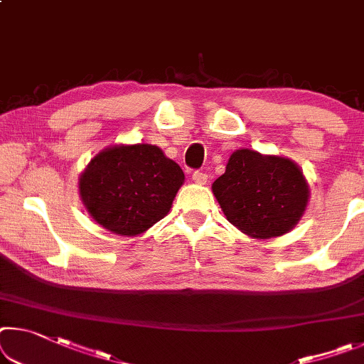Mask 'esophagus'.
Instances as JSON below:
<instances>
[{
  "mask_svg": "<svg viewBox=\"0 0 364 364\" xmlns=\"http://www.w3.org/2000/svg\"><path fill=\"white\" fill-rule=\"evenodd\" d=\"M193 180H194V183H198V184H205L207 183V173L194 171L193 173Z\"/></svg>",
  "mask_w": 364,
  "mask_h": 364,
  "instance_id": "34e87169",
  "label": "esophagus"
}]
</instances>
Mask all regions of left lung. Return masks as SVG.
I'll return each instance as SVG.
<instances>
[{"label":"left lung","mask_w":364,"mask_h":364,"mask_svg":"<svg viewBox=\"0 0 364 364\" xmlns=\"http://www.w3.org/2000/svg\"><path fill=\"white\" fill-rule=\"evenodd\" d=\"M212 193L227 220L259 240L290 232L309 199L306 178L295 161L250 149L230 155L225 173L212 184Z\"/></svg>","instance_id":"8db88e82"}]
</instances>
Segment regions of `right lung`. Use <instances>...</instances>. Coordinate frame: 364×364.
Segmentation results:
<instances>
[{
	"label": "right lung",
	"instance_id": "obj_1",
	"mask_svg": "<svg viewBox=\"0 0 364 364\" xmlns=\"http://www.w3.org/2000/svg\"><path fill=\"white\" fill-rule=\"evenodd\" d=\"M184 183L180 165L152 144L112 146L89 161L79 194L94 220L108 232L137 236L170 212Z\"/></svg>",
	"mask_w": 364,
	"mask_h": 364
}]
</instances>
